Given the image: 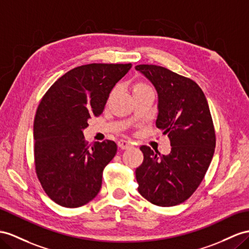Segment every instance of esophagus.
I'll return each instance as SVG.
<instances>
[{
    "label": "esophagus",
    "instance_id": "34e87169",
    "mask_svg": "<svg viewBox=\"0 0 249 249\" xmlns=\"http://www.w3.org/2000/svg\"><path fill=\"white\" fill-rule=\"evenodd\" d=\"M118 145L121 149H127L130 147L131 143L129 141H127V140H120V141L118 142Z\"/></svg>",
    "mask_w": 249,
    "mask_h": 249
}]
</instances>
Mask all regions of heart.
<instances>
[{"mask_svg": "<svg viewBox=\"0 0 249 249\" xmlns=\"http://www.w3.org/2000/svg\"><path fill=\"white\" fill-rule=\"evenodd\" d=\"M148 88L150 87L147 84H145V83H137V84H135V86H133L132 91L136 92V91L144 90V89H148Z\"/></svg>", "mask_w": 249, "mask_h": 249, "instance_id": "b5f03b06", "label": "heart"}]
</instances>
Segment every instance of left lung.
<instances>
[{"label": "left lung", "instance_id": "obj_1", "mask_svg": "<svg viewBox=\"0 0 249 249\" xmlns=\"http://www.w3.org/2000/svg\"><path fill=\"white\" fill-rule=\"evenodd\" d=\"M158 92L156 125L167 135L168 155L141 146L138 191L158 206L178 205L195 193L213 160L215 133L205 94L196 82L157 65H138Z\"/></svg>", "mask_w": 249, "mask_h": 249}]
</instances>
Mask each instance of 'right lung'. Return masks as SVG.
<instances>
[{
  "mask_svg": "<svg viewBox=\"0 0 249 249\" xmlns=\"http://www.w3.org/2000/svg\"><path fill=\"white\" fill-rule=\"evenodd\" d=\"M131 64H88L56 80L37 107L34 122L36 176L47 196L75 208L99 194L106 165L117 144L106 140L87 145L88 120L103 112L114 85Z\"/></svg>",
  "mask_w": 249,
  "mask_h": 249,
  "instance_id": "1",
  "label": "right lung"
}]
</instances>
